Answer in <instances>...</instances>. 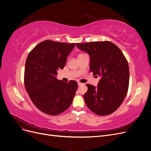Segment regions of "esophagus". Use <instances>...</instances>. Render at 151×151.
I'll list each match as a JSON object with an SVG mask.
<instances>
[{
  "label": "esophagus",
  "mask_w": 151,
  "mask_h": 151,
  "mask_svg": "<svg viewBox=\"0 0 151 151\" xmlns=\"http://www.w3.org/2000/svg\"><path fill=\"white\" fill-rule=\"evenodd\" d=\"M82 85H83V84L79 83H79H78V86H82Z\"/></svg>",
  "instance_id": "34e87169"
}]
</instances>
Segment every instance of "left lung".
<instances>
[{"instance_id":"8db88e82","label":"left lung","mask_w":151,"mask_h":151,"mask_svg":"<svg viewBox=\"0 0 151 151\" xmlns=\"http://www.w3.org/2000/svg\"><path fill=\"white\" fill-rule=\"evenodd\" d=\"M76 46L89 54L90 71L101 77L97 87L86 84V104L98 115L111 114L120 107L129 89L130 72L126 58L116 45L108 41L76 43Z\"/></svg>"}]
</instances>
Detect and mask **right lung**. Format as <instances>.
Segmentation results:
<instances>
[{"instance_id":"right-lung-1","label":"right lung","mask_w":151,"mask_h":151,"mask_svg":"<svg viewBox=\"0 0 151 151\" xmlns=\"http://www.w3.org/2000/svg\"><path fill=\"white\" fill-rule=\"evenodd\" d=\"M75 43L45 40L31 50L27 57L24 85L29 96L41 111L58 115L70 106L77 83H64L56 78L57 70L64 67Z\"/></svg>"}]
</instances>
